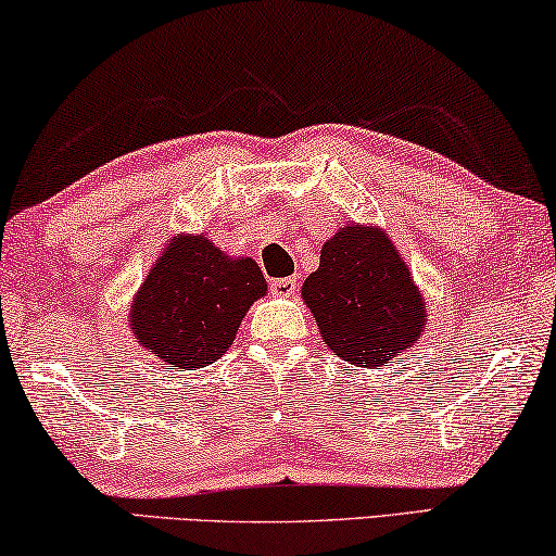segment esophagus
I'll use <instances>...</instances> for the list:
<instances>
[{
	"mask_svg": "<svg viewBox=\"0 0 556 556\" xmlns=\"http://www.w3.org/2000/svg\"><path fill=\"white\" fill-rule=\"evenodd\" d=\"M295 288H298V278L295 276L278 278V280H273V283H270L273 295H293Z\"/></svg>",
	"mask_w": 556,
	"mask_h": 556,
	"instance_id": "34e87169",
	"label": "esophagus"
}]
</instances>
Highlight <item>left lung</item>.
I'll return each instance as SVG.
<instances>
[{
  "label": "left lung",
  "instance_id": "obj_1",
  "mask_svg": "<svg viewBox=\"0 0 556 556\" xmlns=\"http://www.w3.org/2000/svg\"><path fill=\"white\" fill-rule=\"evenodd\" d=\"M327 348L344 362L377 369L421 332V295L384 233L344 226L323 245L320 268L303 283Z\"/></svg>",
  "mask_w": 556,
  "mask_h": 556
}]
</instances>
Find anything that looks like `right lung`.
I'll use <instances>...</instances> for the list:
<instances>
[{"label": "right lung", "mask_w": 556, "mask_h": 556, "mask_svg": "<svg viewBox=\"0 0 556 556\" xmlns=\"http://www.w3.org/2000/svg\"><path fill=\"white\" fill-rule=\"evenodd\" d=\"M266 278L251 258L231 261L202 236L169 243L132 303L130 325L142 348L172 367L194 369L231 348Z\"/></svg>", "instance_id": "add662e5"}]
</instances>
